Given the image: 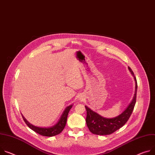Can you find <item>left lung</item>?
Returning a JSON list of instances; mask_svg holds the SVG:
<instances>
[{
  "instance_id": "8db88e82",
  "label": "left lung",
  "mask_w": 155,
  "mask_h": 155,
  "mask_svg": "<svg viewBox=\"0 0 155 155\" xmlns=\"http://www.w3.org/2000/svg\"><path fill=\"white\" fill-rule=\"evenodd\" d=\"M128 68L135 80V93L134 99L130 105L120 115L114 118L107 119L101 117L87 106H85V109L87 110V125L90 131L93 134L99 135L111 134L121 128L130 118L136 103L137 82L132 70L130 67Z\"/></svg>"
}]
</instances>
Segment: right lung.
<instances>
[{"label":"right lung","mask_w":155,"mask_h":155,"mask_svg":"<svg viewBox=\"0 0 155 155\" xmlns=\"http://www.w3.org/2000/svg\"><path fill=\"white\" fill-rule=\"evenodd\" d=\"M72 105L68 106L64 110V113L62 115V117L59 120V121L58 122V123L50 128H41V127H38L34 126L28 122L23 116H22V117L23 119V120L26 123V124L35 132L45 137H53L59 134L64 130L66 124L68 114L70 109L72 108Z\"/></svg>","instance_id":"obj_1"}]
</instances>
